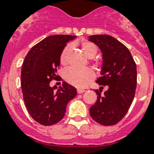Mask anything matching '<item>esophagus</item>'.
<instances>
[{
  "label": "esophagus",
  "mask_w": 154,
  "mask_h": 154,
  "mask_svg": "<svg viewBox=\"0 0 154 154\" xmlns=\"http://www.w3.org/2000/svg\"><path fill=\"white\" fill-rule=\"evenodd\" d=\"M85 91V90H84V89H77V94H83Z\"/></svg>",
  "instance_id": "1"
}]
</instances>
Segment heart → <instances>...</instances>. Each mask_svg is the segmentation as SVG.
Here are the masks:
<instances>
[{
    "label": "heart",
    "mask_w": 154,
    "mask_h": 154,
    "mask_svg": "<svg viewBox=\"0 0 154 154\" xmlns=\"http://www.w3.org/2000/svg\"><path fill=\"white\" fill-rule=\"evenodd\" d=\"M82 49L85 54L89 58H94L97 55L98 49L96 45L89 41H84L82 43ZM72 50V45H67L63 48L60 54L59 60L61 65H67L69 61L70 52ZM64 79L73 86L77 88H84L94 79L95 74L91 69H80L74 67L68 68L64 71Z\"/></svg>",
    "instance_id": "b5f03b06"
}]
</instances>
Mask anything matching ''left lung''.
Returning <instances> with one entry per match:
<instances>
[{"label": "left lung", "instance_id": "left-lung-1", "mask_svg": "<svg viewBox=\"0 0 154 154\" xmlns=\"http://www.w3.org/2000/svg\"><path fill=\"white\" fill-rule=\"evenodd\" d=\"M89 41L103 53L102 77L95 89L97 100L90 107V116L102 125L117 124L129 111L137 87V66L129 50L122 42L109 35H93ZM107 90L103 94L101 89Z\"/></svg>", "mask_w": 154, "mask_h": 154}]
</instances>
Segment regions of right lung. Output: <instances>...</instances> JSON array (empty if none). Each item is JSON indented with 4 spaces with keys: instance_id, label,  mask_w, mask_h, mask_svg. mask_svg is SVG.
I'll return each mask as SVG.
<instances>
[{
    "instance_id": "right-lung-1",
    "label": "right lung",
    "mask_w": 154,
    "mask_h": 154,
    "mask_svg": "<svg viewBox=\"0 0 154 154\" xmlns=\"http://www.w3.org/2000/svg\"><path fill=\"white\" fill-rule=\"evenodd\" d=\"M76 36L53 35L35 45L27 53L21 69V89L30 116L43 125L57 124L65 114L68 102L77 95V89L66 82L56 91L49 83L59 77L60 54L69 40Z\"/></svg>"
}]
</instances>
